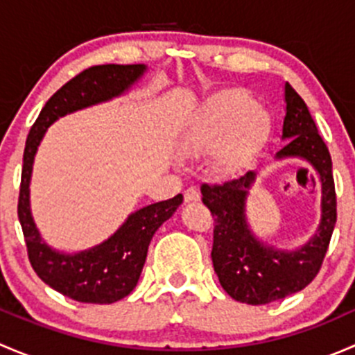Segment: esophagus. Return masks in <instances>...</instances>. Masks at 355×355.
<instances>
[{"mask_svg":"<svg viewBox=\"0 0 355 355\" xmlns=\"http://www.w3.org/2000/svg\"><path fill=\"white\" fill-rule=\"evenodd\" d=\"M184 198H185V202H198V200L200 199V196H199L198 189H194V187H189L187 191H185Z\"/></svg>","mask_w":355,"mask_h":355,"instance_id":"obj_1","label":"esophagus"}]
</instances>
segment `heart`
Instances as JSON below:
<instances>
[{
    "label": "heart",
    "mask_w": 355,
    "mask_h": 355,
    "mask_svg": "<svg viewBox=\"0 0 355 355\" xmlns=\"http://www.w3.org/2000/svg\"><path fill=\"white\" fill-rule=\"evenodd\" d=\"M271 134V116L249 92L228 89L213 96L189 125L184 148L191 155H211L216 175H235Z\"/></svg>",
    "instance_id": "heart-1"
}]
</instances>
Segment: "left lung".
Here are the masks:
<instances>
[{
	"instance_id": "1",
	"label": "left lung",
	"mask_w": 355,
	"mask_h": 355,
	"mask_svg": "<svg viewBox=\"0 0 355 355\" xmlns=\"http://www.w3.org/2000/svg\"><path fill=\"white\" fill-rule=\"evenodd\" d=\"M285 105L282 139L288 142L275 157L307 161L321 182V220L309 242L295 250H280L261 242L250 232L245 198L256 177L254 171L221 185L200 187L202 202L214 218L211 259L218 280L232 299L250 306L275 302L306 288L323 264L336 223L330 151L318 134L306 103L290 84H285Z\"/></svg>"
}]
</instances>
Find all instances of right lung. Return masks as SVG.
<instances>
[{"instance_id": "1", "label": "right lung", "mask_w": 355, "mask_h": 355, "mask_svg": "<svg viewBox=\"0 0 355 355\" xmlns=\"http://www.w3.org/2000/svg\"><path fill=\"white\" fill-rule=\"evenodd\" d=\"M144 71L146 65H96L80 71L48 99L25 142L19 220L28 261L46 285L78 302L113 304L135 288L153 235L164 221L170 220L184 196L178 194L135 211L108 241L99 245L77 254L58 252L42 241L31 214L28 185L34 156L48 127L60 116L118 98Z\"/></svg>"}]
</instances>
